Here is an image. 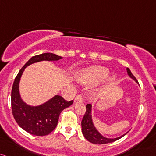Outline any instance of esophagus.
Masks as SVG:
<instances>
[{"label":"esophagus","instance_id":"34e87169","mask_svg":"<svg viewBox=\"0 0 156 156\" xmlns=\"http://www.w3.org/2000/svg\"><path fill=\"white\" fill-rule=\"evenodd\" d=\"M83 101V97H82V95H81V94H79V95H78L75 98L74 101L77 102V101Z\"/></svg>","mask_w":156,"mask_h":156}]
</instances>
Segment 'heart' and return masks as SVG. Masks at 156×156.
I'll use <instances>...</instances> for the list:
<instances>
[{"label":"heart","instance_id":"1","mask_svg":"<svg viewBox=\"0 0 156 156\" xmlns=\"http://www.w3.org/2000/svg\"><path fill=\"white\" fill-rule=\"evenodd\" d=\"M109 73L107 67L101 66H92L80 73L78 75V81L82 84H92L98 82L105 78ZM116 75L113 74L109 77V81H115Z\"/></svg>","mask_w":156,"mask_h":156}]
</instances>
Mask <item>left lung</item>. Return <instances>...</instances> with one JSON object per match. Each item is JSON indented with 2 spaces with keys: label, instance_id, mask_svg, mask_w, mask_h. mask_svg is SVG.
Wrapping results in <instances>:
<instances>
[{
  "label": "left lung",
  "instance_id": "1",
  "mask_svg": "<svg viewBox=\"0 0 156 156\" xmlns=\"http://www.w3.org/2000/svg\"><path fill=\"white\" fill-rule=\"evenodd\" d=\"M126 71H127V74L132 79L134 80L136 83H138V81L136 78V77L132 74L131 71L129 70V68H126ZM81 127H82V133H83V136L85 138L91 142L92 144H108L117 141L119 138H122L127 133L124 134L123 136L118 137L115 138H106L102 136L97 129L95 126H94L93 122H92V105L91 104H88L86 106V112H85L84 115H83V119L81 121Z\"/></svg>",
  "mask_w": 156,
  "mask_h": 156
}]
</instances>
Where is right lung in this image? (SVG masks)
Wrapping results in <instances>:
<instances>
[{"label": "right lung", "instance_id": "add662e5", "mask_svg": "<svg viewBox=\"0 0 156 156\" xmlns=\"http://www.w3.org/2000/svg\"><path fill=\"white\" fill-rule=\"evenodd\" d=\"M61 56L47 52L33 56L26 63L15 78L11 94L12 111L14 119L23 129L37 136H47L56 127L60 113L69 107L73 101H67L60 95H55L46 103L39 106H30L21 99L19 92V82L27 66L42 61H56Z\"/></svg>", "mask_w": 156, "mask_h": 156}]
</instances>
